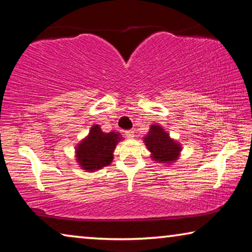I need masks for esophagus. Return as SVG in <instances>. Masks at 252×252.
I'll return each mask as SVG.
<instances>
[{
  "mask_svg": "<svg viewBox=\"0 0 252 252\" xmlns=\"http://www.w3.org/2000/svg\"><path fill=\"white\" fill-rule=\"evenodd\" d=\"M126 135L129 139H133L134 138V131L133 130H129V131H126Z\"/></svg>",
  "mask_w": 252,
  "mask_h": 252,
  "instance_id": "esophagus-1",
  "label": "esophagus"
}]
</instances>
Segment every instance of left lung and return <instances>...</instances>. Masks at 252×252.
I'll return each mask as SVG.
<instances>
[{
    "label": "left lung",
    "mask_w": 252,
    "mask_h": 252,
    "mask_svg": "<svg viewBox=\"0 0 252 252\" xmlns=\"http://www.w3.org/2000/svg\"><path fill=\"white\" fill-rule=\"evenodd\" d=\"M143 142L150 151V157L154 161L162 165H173L179 159L182 145L166 132L158 123L150 126L148 133L143 137Z\"/></svg>",
    "instance_id": "left-lung-1"
}]
</instances>
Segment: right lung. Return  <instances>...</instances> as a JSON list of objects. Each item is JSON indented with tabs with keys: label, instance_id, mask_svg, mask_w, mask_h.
<instances>
[{
	"label": "right lung",
	"instance_id": "obj_1",
	"mask_svg": "<svg viewBox=\"0 0 252 252\" xmlns=\"http://www.w3.org/2000/svg\"><path fill=\"white\" fill-rule=\"evenodd\" d=\"M123 138L120 132L106 133L99 125H93L89 134L75 147V159L78 166L87 173H94L109 166L113 160V153Z\"/></svg>",
	"mask_w": 252,
	"mask_h": 252
}]
</instances>
